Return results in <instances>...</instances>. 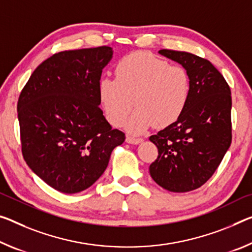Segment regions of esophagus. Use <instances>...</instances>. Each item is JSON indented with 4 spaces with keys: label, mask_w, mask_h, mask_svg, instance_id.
Instances as JSON below:
<instances>
[{
    "label": "esophagus",
    "mask_w": 252,
    "mask_h": 252,
    "mask_svg": "<svg viewBox=\"0 0 252 252\" xmlns=\"http://www.w3.org/2000/svg\"><path fill=\"white\" fill-rule=\"evenodd\" d=\"M126 141L127 143H131V145H138V143L142 142V139L141 138H134V137H132V135H126Z\"/></svg>",
    "instance_id": "1"
}]
</instances>
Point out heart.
<instances>
[{
  "mask_svg": "<svg viewBox=\"0 0 252 252\" xmlns=\"http://www.w3.org/2000/svg\"><path fill=\"white\" fill-rule=\"evenodd\" d=\"M191 83L183 66L169 63L147 51H134L115 67V79L102 78L98 95L106 118L121 126L138 107L126 127L141 133L155 126L165 127L176 122L189 101ZM135 103H133V101Z\"/></svg>",
  "mask_w": 252,
  "mask_h": 252,
  "instance_id": "b5f03b06",
  "label": "heart"
}]
</instances>
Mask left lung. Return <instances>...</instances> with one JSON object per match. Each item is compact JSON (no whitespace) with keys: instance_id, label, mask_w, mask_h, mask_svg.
Masks as SVG:
<instances>
[{"instance_id":"obj_1","label":"left lung","mask_w":252,"mask_h":252,"mask_svg":"<svg viewBox=\"0 0 252 252\" xmlns=\"http://www.w3.org/2000/svg\"><path fill=\"white\" fill-rule=\"evenodd\" d=\"M159 54L189 71L191 90L177 121L149 138L158 148V157L149 171L162 189L185 193L212 177L231 145V90L207 59L169 49Z\"/></svg>"}]
</instances>
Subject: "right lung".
<instances>
[{"instance_id":"obj_1","label":"right lung","mask_w":252,"mask_h":252,"mask_svg":"<svg viewBox=\"0 0 252 252\" xmlns=\"http://www.w3.org/2000/svg\"><path fill=\"white\" fill-rule=\"evenodd\" d=\"M112 55L107 46L55 54L34 69L19 96L23 158L62 193L93 185L126 140L98 106V82Z\"/></svg>"}]
</instances>
